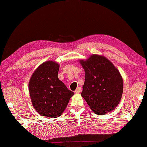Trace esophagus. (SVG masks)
Returning <instances> with one entry per match:
<instances>
[{
	"label": "esophagus",
	"mask_w": 147,
	"mask_h": 147,
	"mask_svg": "<svg viewBox=\"0 0 147 147\" xmlns=\"http://www.w3.org/2000/svg\"><path fill=\"white\" fill-rule=\"evenodd\" d=\"M80 92H81V88L80 87H78V88H76V90H75V92H75L76 93H79Z\"/></svg>",
	"instance_id": "obj_1"
}]
</instances>
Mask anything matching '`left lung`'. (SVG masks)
I'll return each instance as SVG.
<instances>
[{
    "instance_id": "1",
    "label": "left lung",
    "mask_w": 147,
    "mask_h": 147,
    "mask_svg": "<svg viewBox=\"0 0 147 147\" xmlns=\"http://www.w3.org/2000/svg\"><path fill=\"white\" fill-rule=\"evenodd\" d=\"M85 72L82 97L95 113L104 115L114 110L123 92V80L112 62L104 55L92 54L79 60Z\"/></svg>"
}]
</instances>
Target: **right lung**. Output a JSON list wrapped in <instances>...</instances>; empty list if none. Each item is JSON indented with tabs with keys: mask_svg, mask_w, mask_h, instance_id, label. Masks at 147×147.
I'll return each mask as SVG.
<instances>
[{
	"mask_svg": "<svg viewBox=\"0 0 147 147\" xmlns=\"http://www.w3.org/2000/svg\"><path fill=\"white\" fill-rule=\"evenodd\" d=\"M59 64L48 61L33 72L28 83L32 105L38 113L50 118L60 116L74 93L58 78Z\"/></svg>",
	"mask_w": 147,
	"mask_h": 147,
	"instance_id": "add662e5",
	"label": "right lung"
}]
</instances>
